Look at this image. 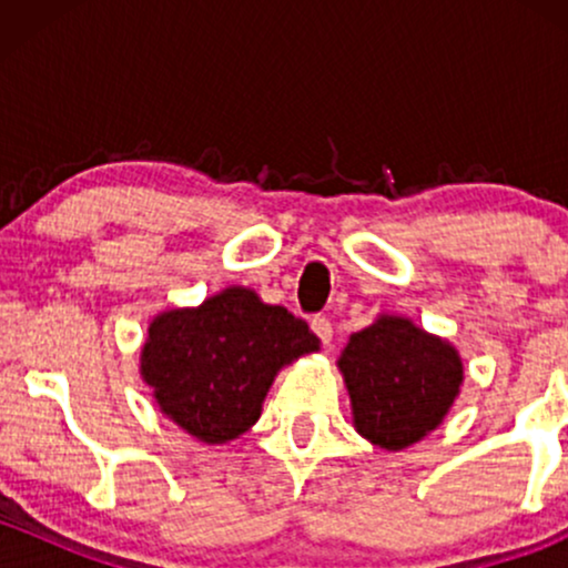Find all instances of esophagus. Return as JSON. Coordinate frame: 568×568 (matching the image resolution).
Here are the masks:
<instances>
[{
	"label": "esophagus",
	"mask_w": 568,
	"mask_h": 568,
	"mask_svg": "<svg viewBox=\"0 0 568 568\" xmlns=\"http://www.w3.org/2000/svg\"><path fill=\"white\" fill-rule=\"evenodd\" d=\"M312 331H315L317 338H321L323 344H331V338H334V325H331V321L325 315H315L312 317Z\"/></svg>",
	"instance_id": "1"
}]
</instances>
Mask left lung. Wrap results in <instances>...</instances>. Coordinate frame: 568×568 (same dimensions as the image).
Here are the masks:
<instances>
[{
    "instance_id": "1",
    "label": "left lung",
    "mask_w": 568,
    "mask_h": 568,
    "mask_svg": "<svg viewBox=\"0 0 568 568\" xmlns=\"http://www.w3.org/2000/svg\"><path fill=\"white\" fill-rule=\"evenodd\" d=\"M338 371L355 429L387 452H400L433 433L465 382L459 352L446 338L397 315H379L352 334Z\"/></svg>"
}]
</instances>
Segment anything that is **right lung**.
Returning <instances> with one entry per match:
<instances>
[{
	"label": "right lung",
	"instance_id": "right-lung-1",
	"mask_svg": "<svg viewBox=\"0 0 568 568\" xmlns=\"http://www.w3.org/2000/svg\"><path fill=\"white\" fill-rule=\"evenodd\" d=\"M317 349L321 338L302 317L232 285L192 310L154 317L141 376L168 419L216 446L256 425L280 368Z\"/></svg>",
	"mask_w": 568,
	"mask_h": 568
}]
</instances>
